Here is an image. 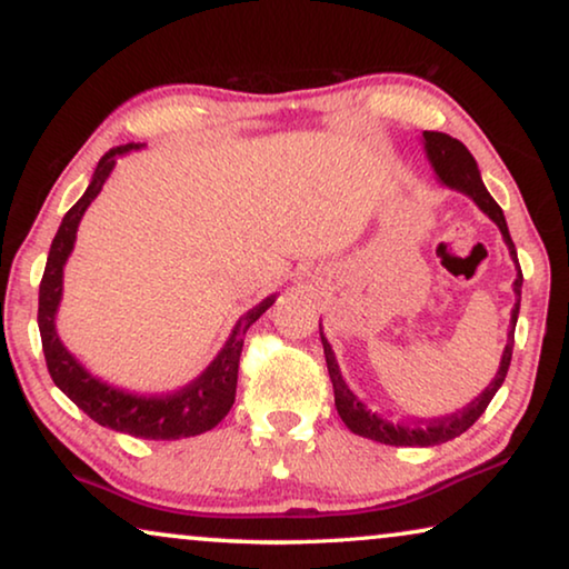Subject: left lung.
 I'll use <instances>...</instances> for the list:
<instances>
[{"label":"left lung","instance_id":"obj_1","mask_svg":"<svg viewBox=\"0 0 569 569\" xmlns=\"http://www.w3.org/2000/svg\"><path fill=\"white\" fill-rule=\"evenodd\" d=\"M423 150H427V158L431 168H435L437 181L447 186V189H455L470 197L482 214H488L493 222L498 224V230L503 234V242L508 252H511V260L516 262V281H513V293H516V303L511 309V327H508V342L501 358V366H498L496 378L490 380L486 391H482L478 398H472L468 406H462L457 413H449V417L442 419H429V421H391L380 413L370 411L366 403L360 401L358 396L350 391V386L345 383L342 370L337 366V358L332 352V345L327 342L325 332H321V321H319V335H321V345H325V358H327V368H329V378H332V388H335V406L339 419L347 423V429L352 435H360L366 439H372V442L380 445H393V447H435L449 442V439L460 437L462 431H468L475 421L480 419V413L488 409V403L493 401V396L498 393V388L503 386L508 366H511V355H513V329H516V319H519V309H521V266L519 258H516V248L511 234H508V224L503 217V209L498 207L496 199L490 197L486 183H482L478 163H475L472 152L462 146L460 140L449 138L445 132H423Z\"/></svg>","mask_w":569,"mask_h":569}]
</instances>
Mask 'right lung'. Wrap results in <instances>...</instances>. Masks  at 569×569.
Segmentation results:
<instances>
[{
    "label": "right lung",
    "mask_w": 569,
    "mask_h": 569,
    "mask_svg": "<svg viewBox=\"0 0 569 569\" xmlns=\"http://www.w3.org/2000/svg\"><path fill=\"white\" fill-rule=\"evenodd\" d=\"M142 148L140 142H127V146L112 148L99 160L94 176H91L89 189L83 197L66 211L61 227L50 244L46 273L40 281V299H38V327L42 339V352H46L48 372L53 383L87 413L89 419L107 429L122 431V435L140 437V439H183L197 437L203 431L214 429L227 413H230L237 391V368H240V352L248 329L273 307L276 296L262 299L258 307L244 311L227 337L222 350L209 362L207 370L199 378H193L189 386L178 388L173 393L163 396H142L130 393L124 388H114L104 380L91 376V372L66 350L56 329V313L61 307L63 296V268L71 256L76 230L83 211L89 203L99 197L101 186L107 183L109 173L117 163V158L127 156L130 150Z\"/></svg>",
    "instance_id": "obj_1"
}]
</instances>
